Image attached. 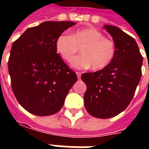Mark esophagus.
I'll return each instance as SVG.
<instances>
[{"instance_id":"1","label":"esophagus","mask_w":149,"mask_h":149,"mask_svg":"<svg viewBox=\"0 0 149 149\" xmlns=\"http://www.w3.org/2000/svg\"><path fill=\"white\" fill-rule=\"evenodd\" d=\"M76 73H77V75L78 79H80V78H81V72H76Z\"/></svg>"}]
</instances>
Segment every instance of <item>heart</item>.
Here are the masks:
<instances>
[{
	"mask_svg": "<svg viewBox=\"0 0 149 149\" xmlns=\"http://www.w3.org/2000/svg\"><path fill=\"white\" fill-rule=\"evenodd\" d=\"M81 48V55L73 59L72 65L77 68L98 71L107 68L116 56V46L111 40L94 28L77 29L72 35L61 34L56 41V49L62 58L70 62Z\"/></svg>",
	"mask_w": 149,
	"mask_h": 149,
	"instance_id": "1",
	"label": "heart"
}]
</instances>
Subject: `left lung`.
Masks as SVG:
<instances>
[{
  "label": "left lung",
  "instance_id": "8db88e82",
  "mask_svg": "<svg viewBox=\"0 0 149 149\" xmlns=\"http://www.w3.org/2000/svg\"><path fill=\"white\" fill-rule=\"evenodd\" d=\"M116 46L113 61L107 68L83 73L87 86L84 106L94 117L116 116L128 106L141 81L143 56L134 38L116 26L104 25Z\"/></svg>",
  "mask_w": 149,
  "mask_h": 149
}]
</instances>
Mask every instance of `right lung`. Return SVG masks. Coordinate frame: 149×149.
Returning <instances> with one entry per match:
<instances>
[{
    "label": "right lung",
    "instance_id": "right-lung-1",
    "mask_svg": "<svg viewBox=\"0 0 149 149\" xmlns=\"http://www.w3.org/2000/svg\"><path fill=\"white\" fill-rule=\"evenodd\" d=\"M71 21H45L28 29L13 43L8 72L15 97L32 114L45 116L61 109L77 77L56 53L57 37Z\"/></svg>",
    "mask_w": 149,
    "mask_h": 149
}]
</instances>
